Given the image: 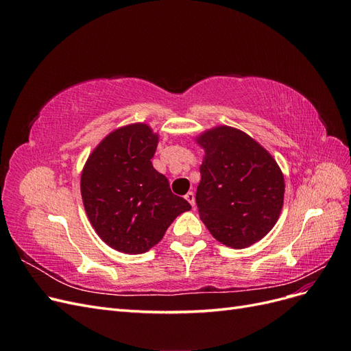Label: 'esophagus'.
<instances>
[{"label":"esophagus","instance_id":"esophagus-1","mask_svg":"<svg viewBox=\"0 0 351 351\" xmlns=\"http://www.w3.org/2000/svg\"><path fill=\"white\" fill-rule=\"evenodd\" d=\"M184 197H186V200L189 202L190 205L195 206V193H193V192H189V193H187Z\"/></svg>","mask_w":351,"mask_h":351}]
</instances>
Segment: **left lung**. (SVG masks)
I'll list each match as a JSON object with an SVG mask.
<instances>
[{
  "instance_id": "8db88e82",
  "label": "left lung",
  "mask_w": 351,
  "mask_h": 351,
  "mask_svg": "<svg viewBox=\"0 0 351 351\" xmlns=\"http://www.w3.org/2000/svg\"><path fill=\"white\" fill-rule=\"evenodd\" d=\"M205 151L196 192L199 217L231 249L262 240L277 224L284 176L265 147L239 129L217 125L196 136Z\"/></svg>"
}]
</instances>
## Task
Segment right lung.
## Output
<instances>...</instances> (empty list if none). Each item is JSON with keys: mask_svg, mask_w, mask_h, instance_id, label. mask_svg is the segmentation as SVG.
<instances>
[{"mask_svg": "<svg viewBox=\"0 0 351 351\" xmlns=\"http://www.w3.org/2000/svg\"><path fill=\"white\" fill-rule=\"evenodd\" d=\"M158 141L145 123L119 127L82 169L80 193L90 224L104 243L121 253L147 252L180 214L192 209L152 165Z\"/></svg>", "mask_w": 351, "mask_h": 351, "instance_id": "add662e5", "label": "right lung"}]
</instances>
